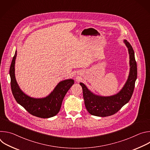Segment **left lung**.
<instances>
[{
	"mask_svg": "<svg viewBox=\"0 0 150 150\" xmlns=\"http://www.w3.org/2000/svg\"><path fill=\"white\" fill-rule=\"evenodd\" d=\"M123 42L129 54L130 70L127 81L119 93L110 96H98L89 90L84 83H79L82 88L85 108L93 116L106 117L115 114L129 102L132 96L137 78V65L132 46L126 40Z\"/></svg>",
	"mask_w": 150,
	"mask_h": 150,
	"instance_id": "1",
	"label": "left lung"
}]
</instances>
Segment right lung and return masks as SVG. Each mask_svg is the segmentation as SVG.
<instances>
[{
    "label": "right lung",
    "instance_id": "obj_1",
    "mask_svg": "<svg viewBox=\"0 0 150 150\" xmlns=\"http://www.w3.org/2000/svg\"><path fill=\"white\" fill-rule=\"evenodd\" d=\"M17 51L12 59L9 70L12 94L16 101L31 115L41 118H49L59 112L62 101L68 91L74 83V80L68 79L58 83L54 89L46 97L33 98L24 93L19 88L15 75V60Z\"/></svg>",
    "mask_w": 150,
    "mask_h": 150
}]
</instances>
